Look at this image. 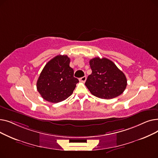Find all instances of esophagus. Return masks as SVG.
I'll return each instance as SVG.
<instances>
[{
  "instance_id": "obj_1",
  "label": "esophagus",
  "mask_w": 158,
  "mask_h": 158,
  "mask_svg": "<svg viewBox=\"0 0 158 158\" xmlns=\"http://www.w3.org/2000/svg\"><path fill=\"white\" fill-rule=\"evenodd\" d=\"M86 76H84V77H82L79 79V81L82 82H85L86 81Z\"/></svg>"
}]
</instances>
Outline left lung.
<instances>
[{
    "instance_id": "1",
    "label": "left lung",
    "mask_w": 158,
    "mask_h": 158,
    "mask_svg": "<svg viewBox=\"0 0 158 158\" xmlns=\"http://www.w3.org/2000/svg\"><path fill=\"white\" fill-rule=\"evenodd\" d=\"M92 73L88 76L85 85L94 96L111 99L121 95L127 86L124 74L111 60L95 57L89 61Z\"/></svg>"
}]
</instances>
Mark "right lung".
I'll return each mask as SVG.
<instances>
[{
    "label": "right lung",
    "mask_w": 158,
    "mask_h": 158,
    "mask_svg": "<svg viewBox=\"0 0 158 158\" xmlns=\"http://www.w3.org/2000/svg\"><path fill=\"white\" fill-rule=\"evenodd\" d=\"M70 61L66 55H58L44 66L36 83L37 90L44 100L57 103L72 94L79 80L73 77Z\"/></svg>",
    "instance_id": "1"
}]
</instances>
